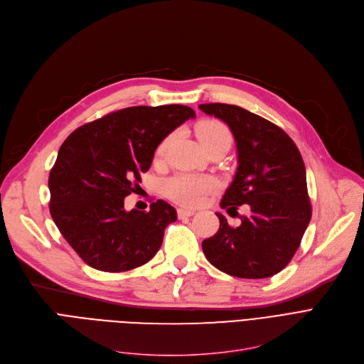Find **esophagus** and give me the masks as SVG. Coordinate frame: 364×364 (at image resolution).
<instances>
[{"label":"esophagus","mask_w":364,"mask_h":364,"mask_svg":"<svg viewBox=\"0 0 364 364\" xmlns=\"http://www.w3.org/2000/svg\"><path fill=\"white\" fill-rule=\"evenodd\" d=\"M178 217L180 218H186V217H192L196 211L195 209H192V208H178Z\"/></svg>","instance_id":"1"}]
</instances>
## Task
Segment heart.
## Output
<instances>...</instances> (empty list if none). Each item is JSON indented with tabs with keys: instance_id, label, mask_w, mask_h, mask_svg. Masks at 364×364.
I'll use <instances>...</instances> for the list:
<instances>
[{
	"instance_id": "obj_1",
	"label": "heart",
	"mask_w": 364,
	"mask_h": 364,
	"mask_svg": "<svg viewBox=\"0 0 364 364\" xmlns=\"http://www.w3.org/2000/svg\"><path fill=\"white\" fill-rule=\"evenodd\" d=\"M196 134L203 147L218 140H230V131L228 128L215 119H205L198 124ZM171 141V136L166 137L158 147L156 155L162 158L166 151V147ZM215 187V180L211 176H199V174H177L171 177L165 183V193L180 203L186 205H198L202 202L206 193L211 192Z\"/></svg>"
}]
</instances>
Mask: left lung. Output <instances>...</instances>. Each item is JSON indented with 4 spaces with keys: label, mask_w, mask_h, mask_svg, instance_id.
Masks as SVG:
<instances>
[{
    "label": "left lung",
    "mask_w": 364,
    "mask_h": 364,
    "mask_svg": "<svg viewBox=\"0 0 364 364\" xmlns=\"http://www.w3.org/2000/svg\"><path fill=\"white\" fill-rule=\"evenodd\" d=\"M224 121L237 147V169L221 199L227 213L250 205L232 227L217 214L218 232L202 242L208 261L242 279H265L282 272L299 247L311 220L307 176L301 153L282 128L235 105H199Z\"/></svg>",
    "instance_id": "obj_1"
}]
</instances>
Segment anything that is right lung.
Instances as JSON below:
<instances>
[{
    "mask_svg": "<svg viewBox=\"0 0 364 364\" xmlns=\"http://www.w3.org/2000/svg\"><path fill=\"white\" fill-rule=\"evenodd\" d=\"M195 117L183 105L132 106L80 127L60 146L48 177L50 214L85 264L119 273L156 255L177 211L161 199L149 211H125L124 199L162 140Z\"/></svg>",
    "mask_w": 364,
    "mask_h": 364,
    "instance_id": "add662e5",
    "label": "right lung"
}]
</instances>
